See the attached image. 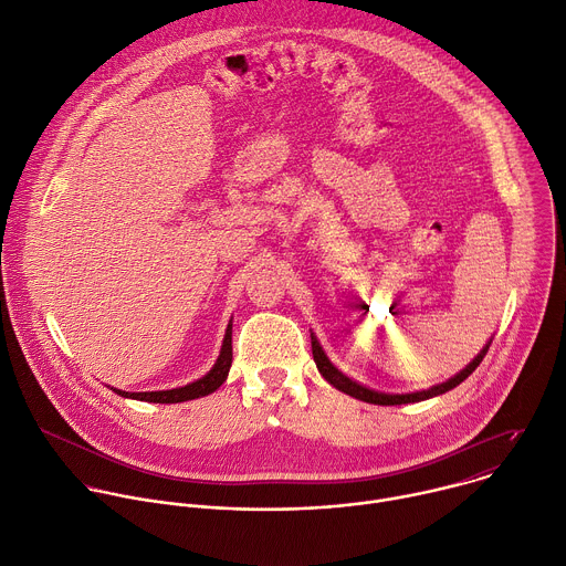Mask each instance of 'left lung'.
Masks as SVG:
<instances>
[{
    "mask_svg": "<svg viewBox=\"0 0 566 566\" xmlns=\"http://www.w3.org/2000/svg\"><path fill=\"white\" fill-rule=\"evenodd\" d=\"M310 339H312V357H315V364H317L319 373L324 375V380L331 382L335 389L348 394L350 398H357V400L370 402V405H407V402H420V400H429V398H433V396H441V394H446V391L459 387V385L468 378V375H472V370L483 361V357H485V353H488V348H490V342H488V344L481 348V353H479L461 373H457L454 378H450L448 382H441V385H436V387L424 389V391H413V394H382V391H373V389H368V387H364V385L350 380L348 375H344V373L328 359V355L324 353V348H322L319 339L315 337V333H310Z\"/></svg>",
    "mask_w": 566,
    "mask_h": 566,
    "instance_id": "8db88e82",
    "label": "left lung"
}]
</instances>
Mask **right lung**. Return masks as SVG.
Returning a JSON list of instances; mask_svg holds the SVG:
<instances>
[{"label":"right lung","mask_w":566,"mask_h":566,"mask_svg":"<svg viewBox=\"0 0 566 566\" xmlns=\"http://www.w3.org/2000/svg\"><path fill=\"white\" fill-rule=\"evenodd\" d=\"M231 322L227 326L224 339H222V348L220 355L213 364V368L205 375V378L186 385V387H177V389H168V391H142V394H130V391H120V389H112L114 394H118L120 398H133V400H144V402H159V405H175V402H186V400H196L202 396L213 394L229 375L231 368Z\"/></svg>","instance_id":"1"}]
</instances>
